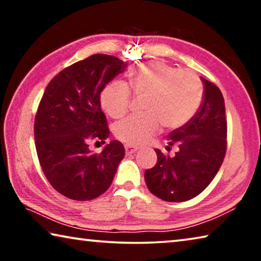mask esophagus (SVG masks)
I'll return each instance as SVG.
<instances>
[{
  "instance_id": "1",
  "label": "esophagus",
  "mask_w": 261,
  "mask_h": 261,
  "mask_svg": "<svg viewBox=\"0 0 261 261\" xmlns=\"http://www.w3.org/2000/svg\"><path fill=\"white\" fill-rule=\"evenodd\" d=\"M125 153L127 154V155H129V154H134V153H136L137 151H138V147H134V146H131V145H125Z\"/></svg>"
}]
</instances>
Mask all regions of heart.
<instances>
[{
  "instance_id": "heart-1",
  "label": "heart",
  "mask_w": 261,
  "mask_h": 261,
  "mask_svg": "<svg viewBox=\"0 0 261 261\" xmlns=\"http://www.w3.org/2000/svg\"><path fill=\"white\" fill-rule=\"evenodd\" d=\"M130 89L145 99L141 116L127 117L116 123L117 139L132 146L146 144L160 131L177 130L191 121L202 100V83L196 72L180 70L161 61L140 64L129 76ZM102 108L113 118L129 112L131 92L125 84L115 82L105 87L100 96Z\"/></svg>"
}]
</instances>
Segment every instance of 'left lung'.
Masks as SVG:
<instances>
[{"instance_id": "8db88e82", "label": "left lung", "mask_w": 261, "mask_h": 261, "mask_svg": "<svg viewBox=\"0 0 261 261\" xmlns=\"http://www.w3.org/2000/svg\"><path fill=\"white\" fill-rule=\"evenodd\" d=\"M204 98L197 114L180 129L168 135L175 156L155 148L158 162L145 171V182L154 196L165 201L192 199L218 174L227 151V116L220 88L201 77ZM168 146V147H169Z\"/></svg>"}]
</instances>
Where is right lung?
<instances>
[{
  "instance_id": "1",
  "label": "right lung",
  "mask_w": 261,
  "mask_h": 261,
  "mask_svg": "<svg viewBox=\"0 0 261 261\" xmlns=\"http://www.w3.org/2000/svg\"><path fill=\"white\" fill-rule=\"evenodd\" d=\"M126 64L117 57L94 54L62 70L46 87L34 118L35 148L46 178L73 200L98 198L112 184L124 158L122 143L112 140L101 153L92 141L109 136L100 94Z\"/></svg>"
}]
</instances>
